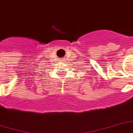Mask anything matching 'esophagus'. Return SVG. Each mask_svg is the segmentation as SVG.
I'll use <instances>...</instances> for the list:
<instances>
[{"label":"esophagus","mask_w":133,"mask_h":133,"mask_svg":"<svg viewBox=\"0 0 133 133\" xmlns=\"http://www.w3.org/2000/svg\"><path fill=\"white\" fill-rule=\"evenodd\" d=\"M60 61H61V62H64L65 59H64V58H61Z\"/></svg>","instance_id":"obj_1"}]
</instances>
